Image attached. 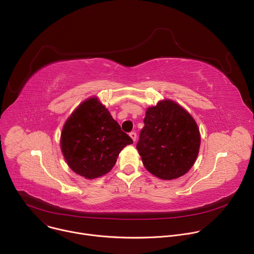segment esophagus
Returning a JSON list of instances; mask_svg holds the SVG:
<instances>
[{"label":"esophagus","mask_w":254,"mask_h":254,"mask_svg":"<svg viewBox=\"0 0 254 254\" xmlns=\"http://www.w3.org/2000/svg\"><path fill=\"white\" fill-rule=\"evenodd\" d=\"M129 136L131 137V139H132L133 141H135V139H136V133H135L134 131H131V132L129 133Z\"/></svg>","instance_id":"34e87169"}]
</instances>
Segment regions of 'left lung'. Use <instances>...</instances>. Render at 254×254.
<instances>
[{
	"mask_svg": "<svg viewBox=\"0 0 254 254\" xmlns=\"http://www.w3.org/2000/svg\"><path fill=\"white\" fill-rule=\"evenodd\" d=\"M136 150L151 174L162 180L185 175L194 165L200 148V131L191 115L173 100L149 107Z\"/></svg>",
	"mask_w": 254,
	"mask_h": 254,
	"instance_id": "8db88e82",
	"label": "left lung"
}]
</instances>
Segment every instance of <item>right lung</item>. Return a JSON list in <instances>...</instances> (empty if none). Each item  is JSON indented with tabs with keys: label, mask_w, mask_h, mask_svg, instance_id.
Listing matches in <instances>:
<instances>
[{
	"label": "right lung",
	"mask_w": 254,
	"mask_h": 254,
	"mask_svg": "<svg viewBox=\"0 0 254 254\" xmlns=\"http://www.w3.org/2000/svg\"><path fill=\"white\" fill-rule=\"evenodd\" d=\"M60 143L69 168L85 179H95L113 169L121 151L132 139L97 97H91L68 118Z\"/></svg>",
	"instance_id": "obj_1"
}]
</instances>
